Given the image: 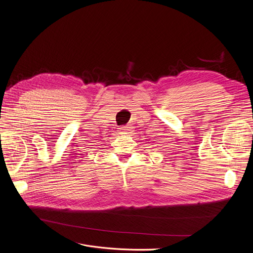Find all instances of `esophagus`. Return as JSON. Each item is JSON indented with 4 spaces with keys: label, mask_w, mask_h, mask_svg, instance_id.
Here are the masks:
<instances>
[{
    "label": "esophagus",
    "mask_w": 253,
    "mask_h": 253,
    "mask_svg": "<svg viewBox=\"0 0 253 253\" xmlns=\"http://www.w3.org/2000/svg\"><path fill=\"white\" fill-rule=\"evenodd\" d=\"M119 129H120V131H121V133H124V134H125V133H129V132H130V131H131V126H130V125H128V124H127V125H124V126H121V127H120V128H119Z\"/></svg>",
    "instance_id": "obj_1"
}]
</instances>
